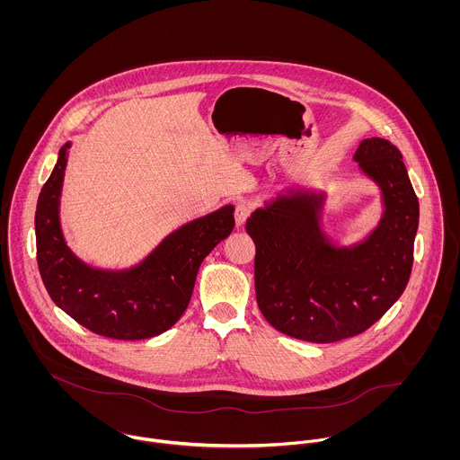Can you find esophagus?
Returning <instances> with one entry per match:
<instances>
[{
    "instance_id": "1",
    "label": "esophagus",
    "mask_w": 460,
    "mask_h": 460,
    "mask_svg": "<svg viewBox=\"0 0 460 460\" xmlns=\"http://www.w3.org/2000/svg\"><path fill=\"white\" fill-rule=\"evenodd\" d=\"M252 210H253V207H252L250 203L241 201V203L235 207V223H237L239 226H243V225L246 223V219L250 217Z\"/></svg>"
}]
</instances>
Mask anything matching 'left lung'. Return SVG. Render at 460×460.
Instances as JSON below:
<instances>
[{
    "label": "left lung",
    "instance_id": "1",
    "mask_svg": "<svg viewBox=\"0 0 460 460\" xmlns=\"http://www.w3.org/2000/svg\"><path fill=\"white\" fill-rule=\"evenodd\" d=\"M383 193L377 228L349 248L321 228L324 195H279L246 221L255 253L257 303L283 334L314 343L356 336L376 324L407 287L420 203L400 150L385 137L363 139L354 154Z\"/></svg>",
    "mask_w": 460,
    "mask_h": 460
}]
</instances>
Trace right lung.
I'll return each mask as SVG.
<instances>
[{
	"mask_svg": "<svg viewBox=\"0 0 460 460\" xmlns=\"http://www.w3.org/2000/svg\"><path fill=\"white\" fill-rule=\"evenodd\" d=\"M66 143L44 184L35 212L37 262L48 294L66 315L95 334L143 340L172 328L186 312L203 259L234 226V205L172 232L143 262L128 270H102L81 262L60 226Z\"/></svg>",
	"mask_w": 460,
	"mask_h": 460,
	"instance_id": "right-lung-1",
	"label": "right lung"
}]
</instances>
